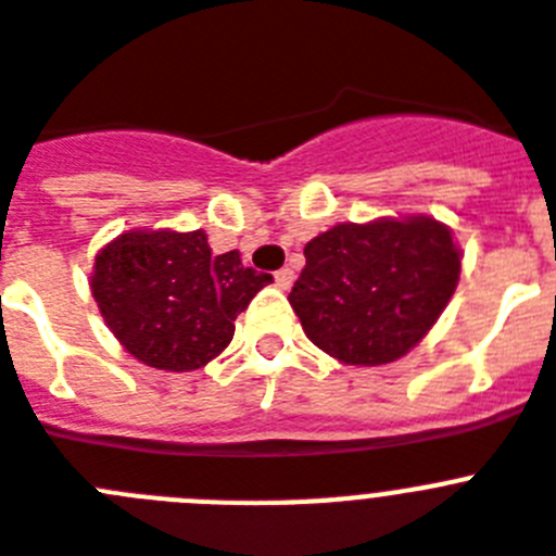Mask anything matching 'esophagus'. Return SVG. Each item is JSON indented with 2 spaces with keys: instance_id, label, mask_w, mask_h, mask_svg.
Returning a JSON list of instances; mask_svg holds the SVG:
<instances>
[{
  "instance_id": "esophagus-1",
  "label": "esophagus",
  "mask_w": 556,
  "mask_h": 556,
  "mask_svg": "<svg viewBox=\"0 0 556 556\" xmlns=\"http://www.w3.org/2000/svg\"><path fill=\"white\" fill-rule=\"evenodd\" d=\"M274 282H277V288L288 291V288L293 286V270L291 268H279L277 274H274Z\"/></svg>"
}]
</instances>
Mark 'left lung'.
<instances>
[{
  "label": "left lung",
  "instance_id": "1",
  "mask_svg": "<svg viewBox=\"0 0 556 556\" xmlns=\"http://www.w3.org/2000/svg\"><path fill=\"white\" fill-rule=\"evenodd\" d=\"M458 277L460 251L432 217L344 223L307 242L288 302L316 348L376 367L421 342Z\"/></svg>",
  "mask_w": 556,
  "mask_h": 556
}]
</instances>
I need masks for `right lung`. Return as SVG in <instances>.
Masks as SVG:
<instances>
[{"mask_svg":"<svg viewBox=\"0 0 556 556\" xmlns=\"http://www.w3.org/2000/svg\"><path fill=\"white\" fill-rule=\"evenodd\" d=\"M270 274L237 251L212 254L203 231H129L96 256L92 296L138 362L186 372L212 362Z\"/></svg>","mask_w":556,"mask_h":556,"instance_id":"add662e5","label":"right lung"}]
</instances>
